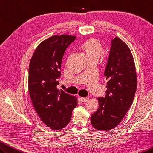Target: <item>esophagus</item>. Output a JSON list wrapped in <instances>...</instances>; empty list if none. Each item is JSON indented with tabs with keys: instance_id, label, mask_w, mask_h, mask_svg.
Wrapping results in <instances>:
<instances>
[{
	"instance_id": "34e87169",
	"label": "esophagus",
	"mask_w": 153,
	"mask_h": 153,
	"mask_svg": "<svg viewBox=\"0 0 153 153\" xmlns=\"http://www.w3.org/2000/svg\"><path fill=\"white\" fill-rule=\"evenodd\" d=\"M80 100H81V101H82V102H84V103H85V102H87V101L89 100V97H81L80 98Z\"/></svg>"
}]
</instances>
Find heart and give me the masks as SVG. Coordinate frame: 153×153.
Wrapping results in <instances>:
<instances>
[{"mask_svg":"<svg viewBox=\"0 0 153 153\" xmlns=\"http://www.w3.org/2000/svg\"><path fill=\"white\" fill-rule=\"evenodd\" d=\"M81 48L85 52L89 60H97L103 52L101 42L96 39H90L86 40L82 44Z\"/></svg>","mask_w":153,"mask_h":153,"instance_id":"b5f03b06","label":"heart"}]
</instances>
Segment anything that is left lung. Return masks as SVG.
<instances>
[{"instance_id":"8db88e82","label":"left lung","mask_w":153,"mask_h":153,"mask_svg":"<svg viewBox=\"0 0 153 153\" xmlns=\"http://www.w3.org/2000/svg\"><path fill=\"white\" fill-rule=\"evenodd\" d=\"M104 75L107 80L106 95L98 97L99 108L91 116V124L99 130H109L119 124L133 103L137 75L133 56L126 44L115 37Z\"/></svg>"}]
</instances>
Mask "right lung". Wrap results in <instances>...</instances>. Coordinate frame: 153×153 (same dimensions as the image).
Here are the masks:
<instances>
[{
  "label": "right lung",
  "mask_w": 153,
  "mask_h": 153,
  "mask_svg": "<svg viewBox=\"0 0 153 153\" xmlns=\"http://www.w3.org/2000/svg\"><path fill=\"white\" fill-rule=\"evenodd\" d=\"M76 37L53 35L37 46L29 67V92L40 119L52 130L69 124L77 98L57 88L64 52Z\"/></svg>",
  "instance_id": "1"
}]
</instances>
